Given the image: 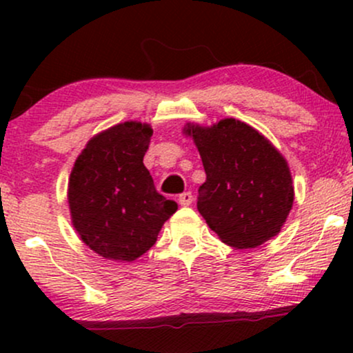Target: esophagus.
<instances>
[{
  "label": "esophagus",
  "mask_w": 353,
  "mask_h": 353,
  "mask_svg": "<svg viewBox=\"0 0 353 353\" xmlns=\"http://www.w3.org/2000/svg\"><path fill=\"white\" fill-rule=\"evenodd\" d=\"M192 194L190 192H184V194H181L179 196V204L182 205V208H188V205H190L192 204Z\"/></svg>",
  "instance_id": "1"
}]
</instances>
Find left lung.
<instances>
[{"instance_id":"obj_1","label":"left lung","mask_w":353,"mask_h":353,"mask_svg":"<svg viewBox=\"0 0 353 353\" xmlns=\"http://www.w3.org/2000/svg\"><path fill=\"white\" fill-rule=\"evenodd\" d=\"M201 154L205 182L197 210L224 244L254 249L277 236L294 204L285 157L252 125L225 117L182 129Z\"/></svg>"}]
</instances>
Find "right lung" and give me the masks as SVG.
<instances>
[{
    "label": "right lung",
    "instance_id": "add662e5",
    "mask_svg": "<svg viewBox=\"0 0 353 353\" xmlns=\"http://www.w3.org/2000/svg\"><path fill=\"white\" fill-rule=\"evenodd\" d=\"M151 136L148 123H119L92 136L72 165V228L108 261L132 262L148 252L177 210L176 202L157 192L143 163Z\"/></svg>",
    "mask_w": 353,
    "mask_h": 353
}]
</instances>
